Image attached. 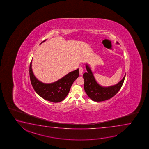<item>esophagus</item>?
Wrapping results in <instances>:
<instances>
[{
  "instance_id": "1",
  "label": "esophagus",
  "mask_w": 149,
  "mask_h": 149,
  "mask_svg": "<svg viewBox=\"0 0 149 149\" xmlns=\"http://www.w3.org/2000/svg\"><path fill=\"white\" fill-rule=\"evenodd\" d=\"M84 69H83V67H79V73L80 74H82V73L84 72Z\"/></svg>"
}]
</instances>
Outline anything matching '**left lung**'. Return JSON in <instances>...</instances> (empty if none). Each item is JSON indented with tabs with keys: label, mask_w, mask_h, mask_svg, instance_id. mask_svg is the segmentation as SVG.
<instances>
[{
	"label": "left lung",
	"mask_w": 149,
	"mask_h": 149,
	"mask_svg": "<svg viewBox=\"0 0 149 149\" xmlns=\"http://www.w3.org/2000/svg\"><path fill=\"white\" fill-rule=\"evenodd\" d=\"M86 66L87 72L83 74L84 80V88L86 93L92 100L95 102L106 101L115 96L120 90L124 83L126 74L121 81L115 85L104 87L96 82L88 65L86 64Z\"/></svg>",
	"instance_id": "1"
}]
</instances>
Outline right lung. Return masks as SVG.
<instances>
[{"label":"right lung","mask_w":149,"mask_h":149,"mask_svg":"<svg viewBox=\"0 0 149 149\" xmlns=\"http://www.w3.org/2000/svg\"><path fill=\"white\" fill-rule=\"evenodd\" d=\"M29 72L32 86L38 95L46 100L54 103L60 102L66 98L72 83L79 75V69H77L55 82L43 83L39 81L33 73L32 69V61L30 65Z\"/></svg>","instance_id":"right-lung-1"}]
</instances>
